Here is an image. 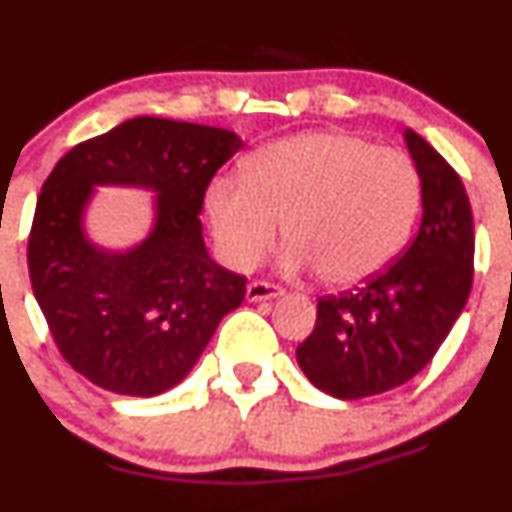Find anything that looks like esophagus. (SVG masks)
Listing matches in <instances>:
<instances>
[{
	"label": "esophagus",
	"instance_id": "obj_1",
	"mask_svg": "<svg viewBox=\"0 0 512 512\" xmlns=\"http://www.w3.org/2000/svg\"><path fill=\"white\" fill-rule=\"evenodd\" d=\"M282 289L272 282H250L247 285V302H267V299H277Z\"/></svg>",
	"mask_w": 512,
	"mask_h": 512
}]
</instances>
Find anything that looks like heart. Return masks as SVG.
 <instances>
[{
    "mask_svg": "<svg viewBox=\"0 0 512 512\" xmlns=\"http://www.w3.org/2000/svg\"><path fill=\"white\" fill-rule=\"evenodd\" d=\"M421 180L409 158L342 131H309L257 148L245 178L208 185L205 213L227 265L250 270L270 252L282 220V267L317 270L354 287L391 265L409 240Z\"/></svg>",
    "mask_w": 512,
    "mask_h": 512,
    "instance_id": "obj_1",
    "label": "heart"
}]
</instances>
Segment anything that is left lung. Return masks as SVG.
Segmentation results:
<instances>
[{
    "mask_svg": "<svg viewBox=\"0 0 512 512\" xmlns=\"http://www.w3.org/2000/svg\"><path fill=\"white\" fill-rule=\"evenodd\" d=\"M404 143L421 180L418 235L361 289L319 299L314 332L297 347L299 369L334 399H364L414 379L471 294L476 237L466 188L411 128Z\"/></svg>",
    "mask_w": 512,
    "mask_h": 512,
    "instance_id": "1",
    "label": "left lung"
}]
</instances>
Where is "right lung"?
I'll return each mask as SVG.
<instances>
[{"label": "right lung", "instance_id": "obj_1", "mask_svg": "<svg viewBox=\"0 0 512 512\" xmlns=\"http://www.w3.org/2000/svg\"><path fill=\"white\" fill-rule=\"evenodd\" d=\"M242 138L225 128L138 116L71 148L41 188L29 277L56 347L79 374L123 396L165 394L198 364L245 277L208 255L200 210ZM96 187L157 195L149 235L126 251L85 230Z\"/></svg>", "mask_w": 512, "mask_h": 512}]
</instances>
